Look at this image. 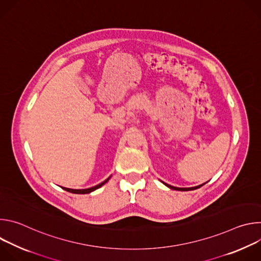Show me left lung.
I'll return each instance as SVG.
<instances>
[{"mask_svg": "<svg viewBox=\"0 0 261 261\" xmlns=\"http://www.w3.org/2000/svg\"><path fill=\"white\" fill-rule=\"evenodd\" d=\"M165 186H167L168 188H170V189H172V190H177V191H191V190H195V189H198V188H200L201 186H203L204 184H202V185H199V186H196V187H192V188H177V187H173V186H170V185H168V184H165L164 181H162Z\"/></svg>", "mask_w": 261, "mask_h": 261, "instance_id": "1", "label": "left lung"}]
</instances>
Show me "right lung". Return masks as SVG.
I'll list each match as a JSON object with an SVG mask.
<instances>
[{
    "label": "right lung",
    "instance_id": "add662e5",
    "mask_svg": "<svg viewBox=\"0 0 261 261\" xmlns=\"http://www.w3.org/2000/svg\"><path fill=\"white\" fill-rule=\"evenodd\" d=\"M109 178H110V176H109L108 178H106L104 181H102L101 184H99V185L95 186V187L88 188V189H70V188H64V187H62V188H63L64 190H66V191H68V192H70V193H74V194H88V193H91V192H93V191L97 190L98 188L102 187V186H103L105 182H107V181H108V179H109Z\"/></svg>",
    "mask_w": 261,
    "mask_h": 261
}]
</instances>
